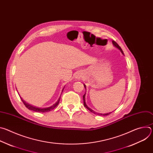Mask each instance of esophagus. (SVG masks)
Returning <instances> with one entry per match:
<instances>
[{"label":"esophagus","instance_id":"34e87169","mask_svg":"<svg viewBox=\"0 0 153 153\" xmlns=\"http://www.w3.org/2000/svg\"><path fill=\"white\" fill-rule=\"evenodd\" d=\"M76 79H80V75L79 74H77L76 75Z\"/></svg>","mask_w":153,"mask_h":153}]
</instances>
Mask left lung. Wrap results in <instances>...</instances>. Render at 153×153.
Returning <instances> with one entry per match:
<instances>
[{
	"mask_svg": "<svg viewBox=\"0 0 153 153\" xmlns=\"http://www.w3.org/2000/svg\"><path fill=\"white\" fill-rule=\"evenodd\" d=\"M112 43H113V45L116 47V48H117L118 50H119L120 51V52L122 53V54H123L124 55V54H123V51H122V50L121 49V48H120V47L117 44V43L115 42V41H114V40H113L112 41ZM83 85H84V87H85V88L86 90V85H85V84H83ZM85 94H86V91H85V94L83 96V105H84V106H85V107H86L87 109H88V110H90L91 113H94V114H97V115H99V116H107V115H109L110 114H111V113H104V114H102V113H96V111H94V110H93L91 108H89L88 107V106L86 105V101H85Z\"/></svg>",
	"mask_w": 153,
	"mask_h": 153,
	"instance_id": "8db88e82",
	"label": "left lung"
}]
</instances>
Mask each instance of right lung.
<instances>
[{
  "mask_svg": "<svg viewBox=\"0 0 153 153\" xmlns=\"http://www.w3.org/2000/svg\"><path fill=\"white\" fill-rule=\"evenodd\" d=\"M64 88H65V86L63 87V90H62V91H63V90H64ZM20 99H21L22 101L23 102L24 104L25 105V106H26L28 109H29V110H32V111H36V112L45 113V112H48V111H51L52 110H53L54 108H55L58 105V104H59V101H60V97L59 98L57 102H56L54 104H53L52 106H49V107H47V108H43L34 106H33V105H30V104L27 103L25 101H24L21 97H20Z\"/></svg>",
  "mask_w": 153,
  "mask_h": 153,
  "instance_id": "add662e5",
  "label": "right lung"
}]
</instances>
